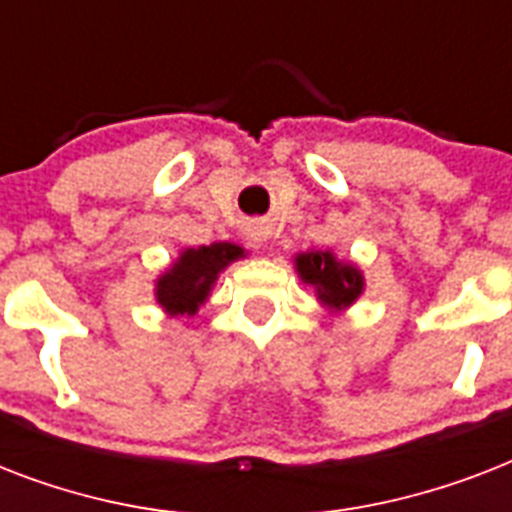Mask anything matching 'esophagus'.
<instances>
[{"instance_id": "34e87169", "label": "esophagus", "mask_w": 512, "mask_h": 512, "mask_svg": "<svg viewBox=\"0 0 512 512\" xmlns=\"http://www.w3.org/2000/svg\"><path fill=\"white\" fill-rule=\"evenodd\" d=\"M241 233H244V241L249 247H265L273 236V225L271 220H249V223H244Z\"/></svg>"}]
</instances>
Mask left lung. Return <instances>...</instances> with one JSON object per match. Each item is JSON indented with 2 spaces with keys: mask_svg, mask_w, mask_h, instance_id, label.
Returning a JSON list of instances; mask_svg holds the SVG:
<instances>
[{
  "mask_svg": "<svg viewBox=\"0 0 512 512\" xmlns=\"http://www.w3.org/2000/svg\"><path fill=\"white\" fill-rule=\"evenodd\" d=\"M295 263L303 281L313 284L319 292V300L332 308H345L364 289V279H361L358 268L337 263L332 252H305V255H297Z\"/></svg>",
  "mask_w": 512,
  "mask_h": 512,
  "instance_id": "8db88e82",
  "label": "left lung"
}]
</instances>
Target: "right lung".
I'll return each instance as SVG.
<instances>
[{
  "label": "right lung",
  "mask_w": 512,
  "mask_h": 512,
  "mask_svg": "<svg viewBox=\"0 0 512 512\" xmlns=\"http://www.w3.org/2000/svg\"><path fill=\"white\" fill-rule=\"evenodd\" d=\"M241 255H244V249L228 244V241L185 249L180 260L156 284V300L172 316H185V313L191 316L207 300L209 287L215 284L217 273Z\"/></svg>",
  "instance_id": "add662e5"
}]
</instances>
